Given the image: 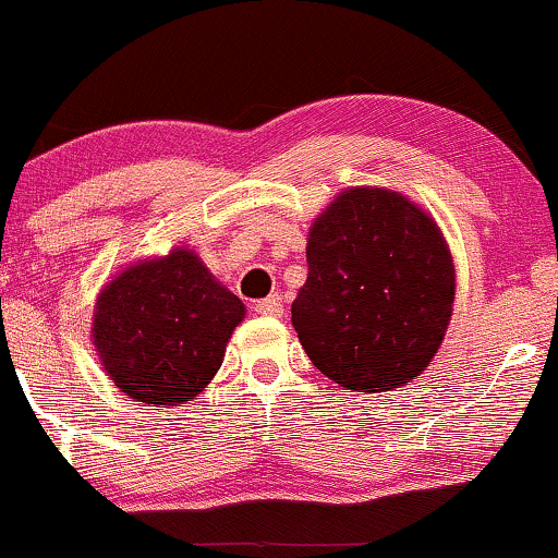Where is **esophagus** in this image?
Masks as SVG:
<instances>
[{"mask_svg": "<svg viewBox=\"0 0 558 558\" xmlns=\"http://www.w3.org/2000/svg\"><path fill=\"white\" fill-rule=\"evenodd\" d=\"M256 313L258 315H266V317H281V315H284V305H281V296L279 294H271V296H266V300L256 302Z\"/></svg>", "mask_w": 558, "mask_h": 558, "instance_id": "obj_1", "label": "esophagus"}]
</instances>
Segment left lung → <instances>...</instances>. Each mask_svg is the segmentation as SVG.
Returning <instances> with one entry per match:
<instances>
[{"mask_svg":"<svg viewBox=\"0 0 558 558\" xmlns=\"http://www.w3.org/2000/svg\"><path fill=\"white\" fill-rule=\"evenodd\" d=\"M436 222L387 190H349L310 230L292 325L313 364L353 392H389L436 356L456 292Z\"/></svg>","mask_w":558,"mask_h":558,"instance_id":"8db88e82","label":"left lung"}]
</instances>
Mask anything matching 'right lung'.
<instances>
[{"label":"right lung","instance_id":"1","mask_svg":"<svg viewBox=\"0 0 558 558\" xmlns=\"http://www.w3.org/2000/svg\"><path fill=\"white\" fill-rule=\"evenodd\" d=\"M243 313L192 251L177 248L110 281L94 310V345L133 400L184 404L217 374Z\"/></svg>","mask_w":558,"mask_h":558}]
</instances>
